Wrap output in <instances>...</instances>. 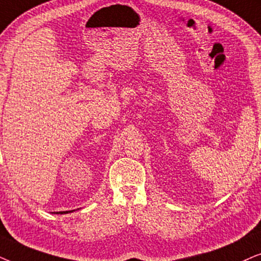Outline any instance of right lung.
<instances>
[{"label":"right lung","mask_w":261,"mask_h":261,"mask_svg":"<svg viewBox=\"0 0 261 261\" xmlns=\"http://www.w3.org/2000/svg\"><path fill=\"white\" fill-rule=\"evenodd\" d=\"M72 211H74V210H71V211H60V213H57V214H69V213H72Z\"/></svg>","instance_id":"right-lung-1"}]
</instances>
